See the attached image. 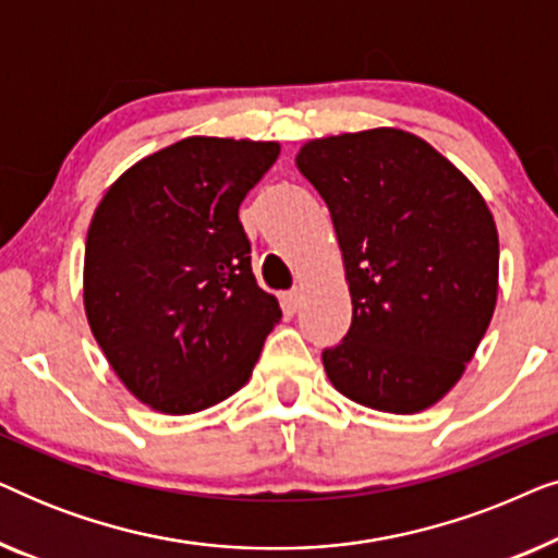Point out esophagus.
<instances>
[{"instance_id":"34e87169","label":"esophagus","mask_w":558,"mask_h":558,"mask_svg":"<svg viewBox=\"0 0 558 558\" xmlns=\"http://www.w3.org/2000/svg\"><path fill=\"white\" fill-rule=\"evenodd\" d=\"M300 302H302L300 289H292V292L281 294V304H284V310L289 312V315H294V312L300 310Z\"/></svg>"}]
</instances>
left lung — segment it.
Returning <instances> with one entry per match:
<instances>
[{
    "mask_svg": "<svg viewBox=\"0 0 558 558\" xmlns=\"http://www.w3.org/2000/svg\"><path fill=\"white\" fill-rule=\"evenodd\" d=\"M296 170L332 216L353 323L323 353L361 407L416 414L449 393L498 302V228L477 187L401 129L323 136Z\"/></svg>",
    "mask_w": 558,
    "mask_h": 558,
    "instance_id": "1",
    "label": "left lung"
}]
</instances>
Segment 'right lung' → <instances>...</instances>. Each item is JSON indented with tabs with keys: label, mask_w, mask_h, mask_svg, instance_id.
I'll return each instance as SVG.
<instances>
[{
	"label": "right lung",
	"mask_w": 558,
	"mask_h": 558,
	"mask_svg": "<svg viewBox=\"0 0 558 558\" xmlns=\"http://www.w3.org/2000/svg\"><path fill=\"white\" fill-rule=\"evenodd\" d=\"M277 142L187 136L129 167L98 203L83 307L134 399L195 414L251 378L279 302L256 284L239 208Z\"/></svg>",
	"instance_id": "obj_1"
}]
</instances>
